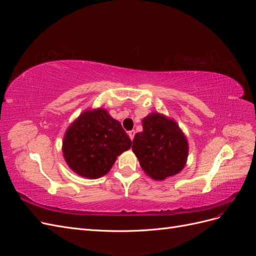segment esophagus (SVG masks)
<instances>
[{"label":"esophagus","instance_id":"1","mask_svg":"<svg viewBox=\"0 0 256 256\" xmlns=\"http://www.w3.org/2000/svg\"><path fill=\"white\" fill-rule=\"evenodd\" d=\"M134 134H136V131H134V130H131V131H129V132H128V136H129V138H130V140H131V141L134 140Z\"/></svg>","mask_w":256,"mask_h":256}]
</instances>
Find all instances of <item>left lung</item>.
I'll use <instances>...</instances> for the list:
<instances>
[{
  "label": "left lung",
  "instance_id": "obj_1",
  "mask_svg": "<svg viewBox=\"0 0 256 256\" xmlns=\"http://www.w3.org/2000/svg\"><path fill=\"white\" fill-rule=\"evenodd\" d=\"M143 131L136 134L132 150L144 172L164 180L180 173L188 158V141L175 120L150 113L142 120Z\"/></svg>",
  "mask_w": 256,
  "mask_h": 256
}]
</instances>
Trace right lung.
Instances as JSON below:
<instances>
[{"instance_id": "1", "label": "right lung", "mask_w": 256, "mask_h": 256, "mask_svg": "<svg viewBox=\"0 0 256 256\" xmlns=\"http://www.w3.org/2000/svg\"><path fill=\"white\" fill-rule=\"evenodd\" d=\"M131 144L120 122L100 108L84 111L68 127L63 154L74 173L92 180L109 172L118 154Z\"/></svg>"}]
</instances>
